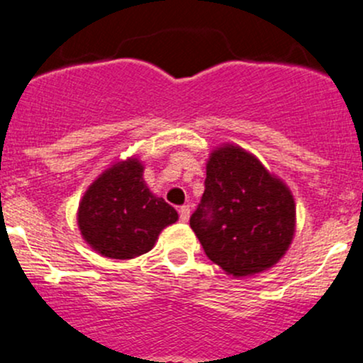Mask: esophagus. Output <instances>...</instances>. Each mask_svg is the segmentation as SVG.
<instances>
[{"label":"esophagus","mask_w":363,"mask_h":363,"mask_svg":"<svg viewBox=\"0 0 363 363\" xmlns=\"http://www.w3.org/2000/svg\"><path fill=\"white\" fill-rule=\"evenodd\" d=\"M178 213H180V221L186 223L190 219V206H182Z\"/></svg>","instance_id":"esophagus-1"}]
</instances>
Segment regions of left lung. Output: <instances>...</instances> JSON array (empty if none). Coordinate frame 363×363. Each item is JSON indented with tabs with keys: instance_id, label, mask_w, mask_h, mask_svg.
<instances>
[{
	"instance_id": "8db88e82",
	"label": "left lung",
	"mask_w": 363,
	"mask_h": 363,
	"mask_svg": "<svg viewBox=\"0 0 363 363\" xmlns=\"http://www.w3.org/2000/svg\"><path fill=\"white\" fill-rule=\"evenodd\" d=\"M206 174L190 226L207 257L233 278L274 267L295 236L296 207L286 183L235 144L209 154Z\"/></svg>"
}]
</instances>
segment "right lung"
Listing matches in <instances>:
<instances>
[{"mask_svg": "<svg viewBox=\"0 0 363 363\" xmlns=\"http://www.w3.org/2000/svg\"><path fill=\"white\" fill-rule=\"evenodd\" d=\"M177 221V211L149 190L137 157L104 169L85 190L77 211L85 243L104 257L120 260L149 252L161 231Z\"/></svg>", "mask_w": 363, "mask_h": 363, "instance_id": "right-lung-1", "label": "right lung"}]
</instances>
